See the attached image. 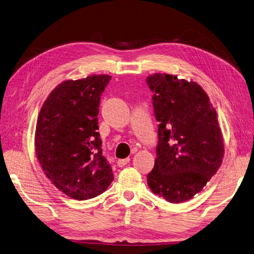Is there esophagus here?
<instances>
[{"mask_svg": "<svg viewBox=\"0 0 254 254\" xmlns=\"http://www.w3.org/2000/svg\"><path fill=\"white\" fill-rule=\"evenodd\" d=\"M129 161H130V159H129V157H126V159H121V160L117 161V165L120 166V167H124V166L128 164Z\"/></svg>", "mask_w": 254, "mask_h": 254, "instance_id": "1", "label": "esophagus"}]
</instances>
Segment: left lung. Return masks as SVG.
<instances>
[{"mask_svg":"<svg viewBox=\"0 0 254 254\" xmlns=\"http://www.w3.org/2000/svg\"><path fill=\"white\" fill-rule=\"evenodd\" d=\"M146 83L154 92L159 144L153 170L146 176L152 192L171 203L192 199L221 167L224 139L217 113L192 80L153 74Z\"/></svg>","mask_w":254,"mask_h":254,"instance_id":"obj_1","label":"left lung"}]
</instances>
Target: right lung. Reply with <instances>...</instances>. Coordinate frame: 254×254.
Here are the masks:
<instances>
[{
    "instance_id": "right-lung-1",
    "label": "right lung",
    "mask_w": 254,
    "mask_h": 254,
    "mask_svg": "<svg viewBox=\"0 0 254 254\" xmlns=\"http://www.w3.org/2000/svg\"><path fill=\"white\" fill-rule=\"evenodd\" d=\"M109 75H90L58 84L39 113L35 149L42 171L75 200L101 194L114 180L98 132L100 97Z\"/></svg>"
}]
</instances>
